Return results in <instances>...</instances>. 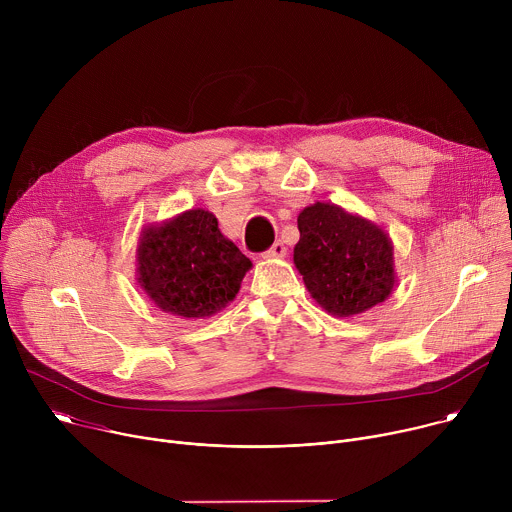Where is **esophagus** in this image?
I'll list each match as a JSON object with an SVG mask.
<instances>
[{"mask_svg": "<svg viewBox=\"0 0 512 512\" xmlns=\"http://www.w3.org/2000/svg\"><path fill=\"white\" fill-rule=\"evenodd\" d=\"M287 255V247L281 243V241H275L265 253H263V257L265 259H275V257H285Z\"/></svg>", "mask_w": 512, "mask_h": 512, "instance_id": "34e87169", "label": "esophagus"}]
</instances>
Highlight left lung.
<instances>
[{
	"instance_id": "8db88e82",
	"label": "left lung",
	"mask_w": 512,
	"mask_h": 512,
	"mask_svg": "<svg viewBox=\"0 0 512 512\" xmlns=\"http://www.w3.org/2000/svg\"><path fill=\"white\" fill-rule=\"evenodd\" d=\"M298 229L294 263L328 314L356 316L389 298L393 243L381 227L336 204L316 202L300 212Z\"/></svg>"
}]
</instances>
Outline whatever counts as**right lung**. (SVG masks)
<instances>
[{"instance_id":"1","label":"right lung","mask_w":512,"mask_h":512,"mask_svg":"<svg viewBox=\"0 0 512 512\" xmlns=\"http://www.w3.org/2000/svg\"><path fill=\"white\" fill-rule=\"evenodd\" d=\"M251 261L225 239L208 210H186L141 231L137 281L164 312L206 318L239 294Z\"/></svg>"}]
</instances>
